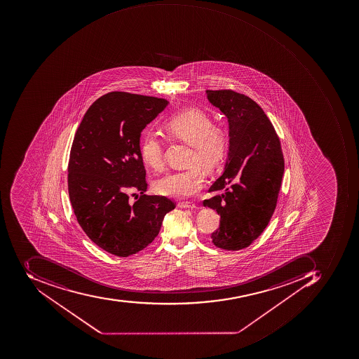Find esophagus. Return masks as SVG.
Here are the masks:
<instances>
[{"label": "esophagus", "mask_w": 359, "mask_h": 359, "mask_svg": "<svg viewBox=\"0 0 359 359\" xmlns=\"http://www.w3.org/2000/svg\"><path fill=\"white\" fill-rule=\"evenodd\" d=\"M178 207L184 208V209H197V205L195 203H178Z\"/></svg>", "instance_id": "esophagus-1"}]
</instances>
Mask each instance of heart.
<instances>
[{
	"label": "heart",
	"mask_w": 359,
	"mask_h": 359,
	"mask_svg": "<svg viewBox=\"0 0 359 359\" xmlns=\"http://www.w3.org/2000/svg\"><path fill=\"white\" fill-rule=\"evenodd\" d=\"M163 130L176 140L191 144L189 163L196 164L183 171L165 174L154 183V191L166 197L186 198L199 193L205 185L201 168L211 172L224 161L229 151L226 133L215 126L212 118L198 109L185 111L163 123ZM140 154L146 165L158 170L163 165V146L156 135L147 133L140 142Z\"/></svg>",
	"instance_id": "b5f03b06"
}]
</instances>
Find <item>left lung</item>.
I'll return each instance as SVG.
<instances>
[{
    "mask_svg": "<svg viewBox=\"0 0 359 359\" xmlns=\"http://www.w3.org/2000/svg\"><path fill=\"white\" fill-rule=\"evenodd\" d=\"M208 100L229 121V147L222 175L203 201L219 215L212 243L225 250L246 248L260 236L273 215L284 173L280 140L264 110L243 93L207 90Z\"/></svg>",
    "mask_w": 359,
    "mask_h": 359,
    "instance_id": "1",
    "label": "left lung"
}]
</instances>
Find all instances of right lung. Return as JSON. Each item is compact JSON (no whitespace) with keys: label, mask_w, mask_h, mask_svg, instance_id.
I'll list each match as a JSON object with an SVG mask.
<instances>
[{"label":"right lung","mask_w":359,"mask_h":359,"mask_svg":"<svg viewBox=\"0 0 359 359\" xmlns=\"http://www.w3.org/2000/svg\"><path fill=\"white\" fill-rule=\"evenodd\" d=\"M168 104L165 99L113 91L90 105L74 137L69 195L76 219L97 246L128 257L158 236L175 203L144 195L146 170L140 136ZM142 195L135 203L130 191Z\"/></svg>","instance_id":"obj_1"}]
</instances>
